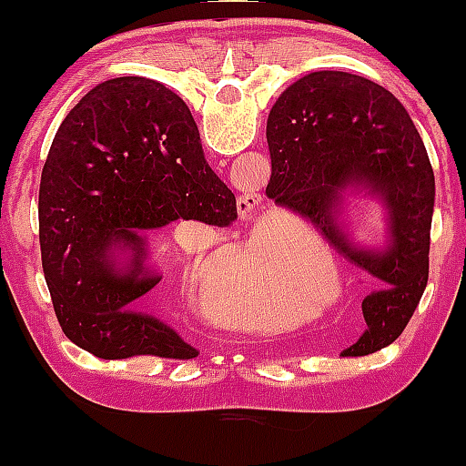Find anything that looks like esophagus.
<instances>
[{
    "mask_svg": "<svg viewBox=\"0 0 466 466\" xmlns=\"http://www.w3.org/2000/svg\"><path fill=\"white\" fill-rule=\"evenodd\" d=\"M258 206H260V197L258 195H249V192H248V195L238 197V201H237L240 217H251L256 210H258Z\"/></svg>",
    "mask_w": 466,
    "mask_h": 466,
    "instance_id": "obj_1",
    "label": "esophagus"
}]
</instances>
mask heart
I'll return each instance as SVG.
<instances>
[{"mask_svg": "<svg viewBox=\"0 0 466 466\" xmlns=\"http://www.w3.org/2000/svg\"><path fill=\"white\" fill-rule=\"evenodd\" d=\"M307 271L309 260L302 254L269 238H258L208 282L206 307L212 318L234 329H278L285 322L282 282Z\"/></svg>", "mask_w": 466, "mask_h": 466, "instance_id": "b5f03b06", "label": "heart"}]
</instances>
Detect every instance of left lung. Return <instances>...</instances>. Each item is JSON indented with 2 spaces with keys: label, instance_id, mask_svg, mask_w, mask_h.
<instances>
[{
  "label": "left lung",
  "instance_id": "left-lung-1",
  "mask_svg": "<svg viewBox=\"0 0 466 466\" xmlns=\"http://www.w3.org/2000/svg\"><path fill=\"white\" fill-rule=\"evenodd\" d=\"M267 197L318 226L333 248L372 276L368 329L344 357H361L403 333L427 287L434 170L405 106L350 72L319 69L278 96L267 120ZM366 191L387 212V243L357 246L340 228L343 195Z\"/></svg>",
  "mask_w": 466,
  "mask_h": 466
}]
</instances>
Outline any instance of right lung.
I'll list each match as a JSON object with an SVG mask.
<instances>
[{
  "instance_id": "right-lung-1",
  "label": "right lung",
  "mask_w": 466,
  "mask_h": 466,
  "mask_svg": "<svg viewBox=\"0 0 466 466\" xmlns=\"http://www.w3.org/2000/svg\"><path fill=\"white\" fill-rule=\"evenodd\" d=\"M177 218L218 228L237 218L188 105L151 78L96 85L58 127L39 190L46 282L74 344L100 360L199 355L137 309L162 280L148 237Z\"/></svg>"
}]
</instances>
